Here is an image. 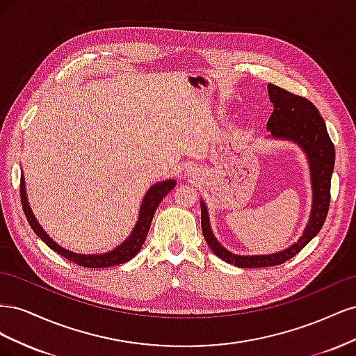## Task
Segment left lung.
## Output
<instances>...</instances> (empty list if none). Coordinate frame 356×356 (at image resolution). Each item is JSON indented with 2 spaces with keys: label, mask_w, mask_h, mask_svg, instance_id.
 Segmentation results:
<instances>
[{
  "label": "left lung",
  "mask_w": 356,
  "mask_h": 356,
  "mask_svg": "<svg viewBox=\"0 0 356 356\" xmlns=\"http://www.w3.org/2000/svg\"><path fill=\"white\" fill-rule=\"evenodd\" d=\"M268 98L273 104V113L267 122L270 136L288 139L297 144L307 156L312 181V211L303 236L286 250L268 255H236L218 243L211 230L209 215L204 202H200L202 232L212 252L229 264L243 268L277 266L298 254L315 238L325 222L330 208L331 175L336 152L327 132L324 118L316 106L303 96L291 93L272 83L267 84Z\"/></svg>",
  "instance_id": "left-lung-1"
}]
</instances>
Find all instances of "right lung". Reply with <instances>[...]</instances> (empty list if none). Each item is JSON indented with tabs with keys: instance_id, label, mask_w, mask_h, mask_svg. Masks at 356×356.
<instances>
[{
	"instance_id": "1",
	"label": "right lung",
	"mask_w": 356,
	"mask_h": 356,
	"mask_svg": "<svg viewBox=\"0 0 356 356\" xmlns=\"http://www.w3.org/2000/svg\"><path fill=\"white\" fill-rule=\"evenodd\" d=\"M177 182L174 179H168V181H161L154 184L152 188L147 191V195L141 203V211H139V217L138 222L135 225V229L132 230L131 236L120 245L114 248L113 251L106 252V254H92V255H84V254H75L71 251H67L65 248L59 246L55 241H53L50 236L42 230L41 225L38 224L37 218L34 217V213L31 211V207L28 203L26 197V190H25V179L24 175L20 177V202H22V208L25 212V217L31 225V229L35 232L38 238L44 242L50 250L60 254L62 257H65L67 260L83 266V267H89V268H102V267H111L117 264H123L141 251V248L145 242V238L149 230V225H152L154 212L159 207V203L161 202L168 193L175 187Z\"/></svg>"
}]
</instances>
